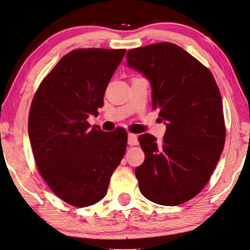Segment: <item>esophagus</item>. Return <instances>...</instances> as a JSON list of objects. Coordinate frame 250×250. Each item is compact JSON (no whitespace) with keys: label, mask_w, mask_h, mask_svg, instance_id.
Returning a JSON list of instances; mask_svg holds the SVG:
<instances>
[{"label":"esophagus","mask_w":250,"mask_h":250,"mask_svg":"<svg viewBox=\"0 0 250 250\" xmlns=\"http://www.w3.org/2000/svg\"><path fill=\"white\" fill-rule=\"evenodd\" d=\"M128 144H129L130 146H133V145H137V144H138L137 135L132 134V133H129V134H128Z\"/></svg>","instance_id":"34e87169"}]
</instances>
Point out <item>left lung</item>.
Segmentation results:
<instances>
[{
    "mask_svg": "<svg viewBox=\"0 0 250 250\" xmlns=\"http://www.w3.org/2000/svg\"><path fill=\"white\" fill-rule=\"evenodd\" d=\"M127 64L152 85V107L166 123L161 143L138 136L145 161L135 169L141 193L164 206L181 205L210 179L224 149L223 102L211 72L178 45L129 50Z\"/></svg>",
    "mask_w": 250,
    "mask_h": 250,
    "instance_id": "left-lung-1",
    "label": "left lung"
}]
</instances>
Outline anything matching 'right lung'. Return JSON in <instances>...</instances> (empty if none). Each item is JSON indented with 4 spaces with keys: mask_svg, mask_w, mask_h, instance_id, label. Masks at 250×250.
<instances>
[{
    "mask_svg": "<svg viewBox=\"0 0 250 250\" xmlns=\"http://www.w3.org/2000/svg\"><path fill=\"white\" fill-rule=\"evenodd\" d=\"M126 50L77 48L44 77L28 114L36 166L57 197L75 207L105 197L110 176L124 157L127 132L105 133L87 122L97 116L104 94Z\"/></svg>",
    "mask_w": 250,
    "mask_h": 250,
    "instance_id": "right-lung-1",
    "label": "right lung"
}]
</instances>
